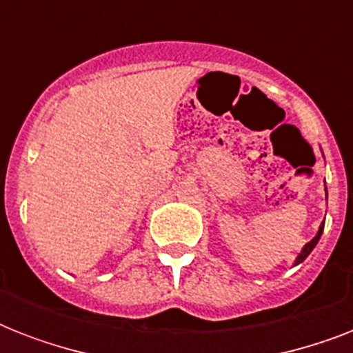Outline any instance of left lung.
Returning a JSON list of instances; mask_svg holds the SVG:
<instances>
[{
	"instance_id": "obj_1",
	"label": "left lung",
	"mask_w": 353,
	"mask_h": 353,
	"mask_svg": "<svg viewBox=\"0 0 353 353\" xmlns=\"http://www.w3.org/2000/svg\"><path fill=\"white\" fill-rule=\"evenodd\" d=\"M323 231H324V221H323V223H321V227H319V231H317V234H315V238L307 241L306 245L302 247V251L299 252V256H296V260H295V265H296V263L304 262V260H306V258H307V254H310V252H312L313 249H315V245H317L319 240H321V234H323Z\"/></svg>"
}]
</instances>
